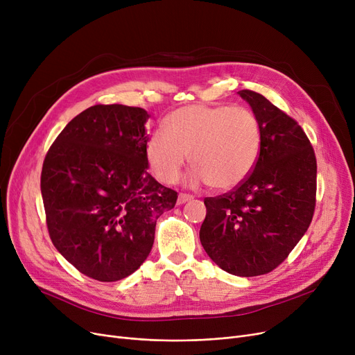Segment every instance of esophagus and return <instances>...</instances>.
Masks as SVG:
<instances>
[{"instance_id":"esophagus-1","label":"esophagus","mask_w":355,"mask_h":355,"mask_svg":"<svg viewBox=\"0 0 355 355\" xmlns=\"http://www.w3.org/2000/svg\"><path fill=\"white\" fill-rule=\"evenodd\" d=\"M190 200H193V196L181 193V194L178 196V198H177V204H184V202H187V201H190Z\"/></svg>"}]
</instances>
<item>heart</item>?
Masks as SVG:
<instances>
[{
    "mask_svg": "<svg viewBox=\"0 0 355 355\" xmlns=\"http://www.w3.org/2000/svg\"><path fill=\"white\" fill-rule=\"evenodd\" d=\"M145 144V157L158 180L173 184L189 159L193 184L230 190L254 170L262 149V128L243 106L191 105L174 110Z\"/></svg>",
    "mask_w": 355,
    "mask_h": 355,
    "instance_id": "1",
    "label": "heart"
}]
</instances>
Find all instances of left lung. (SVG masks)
<instances>
[{"instance_id":"1","label":"left lung","mask_w":355,"mask_h":355,"mask_svg":"<svg viewBox=\"0 0 355 355\" xmlns=\"http://www.w3.org/2000/svg\"><path fill=\"white\" fill-rule=\"evenodd\" d=\"M262 128L252 174L232 191L204 198L200 241L213 262L236 276L281 265L308 230L316 196V158L304 129L253 90H239Z\"/></svg>"}]
</instances>
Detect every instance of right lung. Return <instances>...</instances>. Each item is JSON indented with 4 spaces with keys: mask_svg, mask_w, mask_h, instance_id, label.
I'll list each match as a JSON object with an SVG mask.
<instances>
[{
    "mask_svg": "<svg viewBox=\"0 0 355 355\" xmlns=\"http://www.w3.org/2000/svg\"><path fill=\"white\" fill-rule=\"evenodd\" d=\"M142 107L95 105L73 118L43 162L42 196L50 239L83 275L116 282L154 245L158 217L177 191L148 174Z\"/></svg>",
    "mask_w": 355,
    "mask_h": 355,
    "instance_id": "right-lung-1",
    "label": "right lung"
}]
</instances>
